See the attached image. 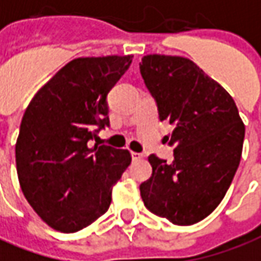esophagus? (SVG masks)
<instances>
[{"mask_svg":"<svg viewBox=\"0 0 261 261\" xmlns=\"http://www.w3.org/2000/svg\"><path fill=\"white\" fill-rule=\"evenodd\" d=\"M131 158H133V161H137V160H141L143 158V154H140V152H131Z\"/></svg>","mask_w":261,"mask_h":261,"instance_id":"obj_1","label":"esophagus"}]
</instances>
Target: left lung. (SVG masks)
Instances as JSON below:
<instances>
[{
    "label": "left lung",
    "mask_w": 261,
    "mask_h": 261,
    "mask_svg": "<svg viewBox=\"0 0 261 261\" xmlns=\"http://www.w3.org/2000/svg\"><path fill=\"white\" fill-rule=\"evenodd\" d=\"M140 72L160 120L174 125L167 137L174 161L148 156L152 175L140 185L141 198L156 216L194 225L216 209L230 187L245 124L232 96L187 58L147 55Z\"/></svg>",
    "instance_id": "8db88e82"
}]
</instances>
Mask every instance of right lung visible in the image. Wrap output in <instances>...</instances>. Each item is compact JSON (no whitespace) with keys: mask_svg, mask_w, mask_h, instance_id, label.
Returning a JSON list of instances; mask_svg holds the SVG:
<instances>
[{"mask_svg":"<svg viewBox=\"0 0 261 261\" xmlns=\"http://www.w3.org/2000/svg\"><path fill=\"white\" fill-rule=\"evenodd\" d=\"M131 62V55L69 62L25 110L15 145L19 184L59 232H77L105 215L113 185L130 165L127 149L92 141L110 125L107 94Z\"/></svg>","mask_w":261,"mask_h":261,"instance_id":"obj_1","label":"right lung"}]
</instances>
